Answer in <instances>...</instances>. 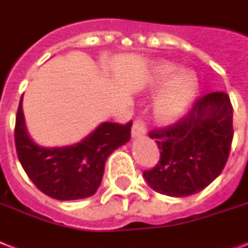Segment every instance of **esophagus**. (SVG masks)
Instances as JSON below:
<instances>
[{
    "label": "esophagus",
    "instance_id": "esophagus-1",
    "mask_svg": "<svg viewBox=\"0 0 248 248\" xmlns=\"http://www.w3.org/2000/svg\"><path fill=\"white\" fill-rule=\"evenodd\" d=\"M145 135H146V127H145V124L141 120H136L134 122L132 130H131V136H132V139H140V138H144Z\"/></svg>",
    "mask_w": 248,
    "mask_h": 248
}]
</instances>
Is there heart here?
<instances>
[{"label": "heart", "mask_w": 248, "mask_h": 248, "mask_svg": "<svg viewBox=\"0 0 248 248\" xmlns=\"http://www.w3.org/2000/svg\"><path fill=\"white\" fill-rule=\"evenodd\" d=\"M152 84L154 92L164 88L155 103V116L163 124L178 120L192 103L199 89V80L192 70L180 68L167 61L154 66Z\"/></svg>", "instance_id": "b5f03b06"}]
</instances>
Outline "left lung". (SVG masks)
Masks as SVG:
<instances>
[{"label": "left lung", "mask_w": 248, "mask_h": 248, "mask_svg": "<svg viewBox=\"0 0 248 248\" xmlns=\"http://www.w3.org/2000/svg\"><path fill=\"white\" fill-rule=\"evenodd\" d=\"M160 159L144 178L153 190L186 197L208 187L222 173L233 140V108L224 92L209 93L177 124L152 131Z\"/></svg>", "instance_id": "left-lung-1"}]
</instances>
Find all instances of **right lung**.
<instances>
[{
	"label": "right lung",
	"mask_w": 248,
	"mask_h": 248,
	"mask_svg": "<svg viewBox=\"0 0 248 248\" xmlns=\"http://www.w3.org/2000/svg\"><path fill=\"white\" fill-rule=\"evenodd\" d=\"M132 122H103L80 142L46 148L28 134L20 99L15 124V146L31 182L56 200H80L95 194L103 178L108 156L130 140Z\"/></svg>",
	"instance_id": "1"
}]
</instances>
